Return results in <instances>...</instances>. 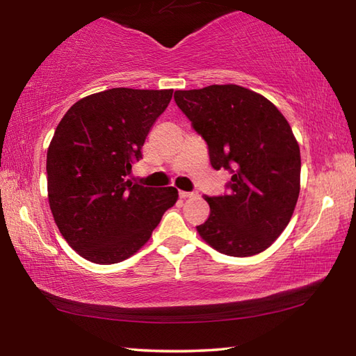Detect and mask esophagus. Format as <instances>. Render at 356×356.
<instances>
[{"label": "esophagus", "mask_w": 356, "mask_h": 356, "mask_svg": "<svg viewBox=\"0 0 356 356\" xmlns=\"http://www.w3.org/2000/svg\"><path fill=\"white\" fill-rule=\"evenodd\" d=\"M179 195H180V199H190V197H195L197 193H194V191H179Z\"/></svg>", "instance_id": "1"}]
</instances>
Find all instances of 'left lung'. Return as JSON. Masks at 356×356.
<instances>
[{
	"label": "left lung",
	"mask_w": 356,
	"mask_h": 356,
	"mask_svg": "<svg viewBox=\"0 0 356 356\" xmlns=\"http://www.w3.org/2000/svg\"><path fill=\"white\" fill-rule=\"evenodd\" d=\"M174 101L208 145L214 170L231 172L223 195H205L197 226L218 252H263L289 223L300 194L301 159L292 128L266 97L240 86L177 90Z\"/></svg>",
	"instance_id": "8db88e82"
}]
</instances>
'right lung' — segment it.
<instances>
[{"instance_id":"obj_1","label":"right lung","mask_w":356,"mask_h":356,"mask_svg":"<svg viewBox=\"0 0 356 356\" xmlns=\"http://www.w3.org/2000/svg\"><path fill=\"white\" fill-rule=\"evenodd\" d=\"M171 97L172 90H105L72 105L58 124L47 151L49 203L59 232L86 260L131 257L177 202L174 186L127 179Z\"/></svg>"}]
</instances>
